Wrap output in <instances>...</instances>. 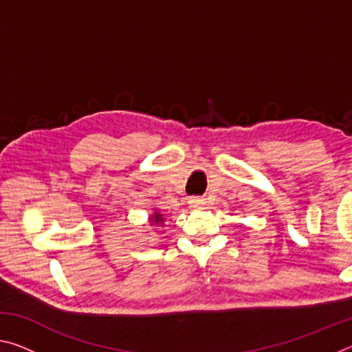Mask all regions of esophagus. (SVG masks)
Returning a JSON list of instances; mask_svg holds the SVG:
<instances>
[{
	"instance_id": "obj_1",
	"label": "esophagus",
	"mask_w": 352,
	"mask_h": 352,
	"mask_svg": "<svg viewBox=\"0 0 352 352\" xmlns=\"http://www.w3.org/2000/svg\"><path fill=\"white\" fill-rule=\"evenodd\" d=\"M189 204H190V206H192V208H200V206L205 205V199L194 197V199L189 200Z\"/></svg>"
}]
</instances>
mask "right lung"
I'll return each instance as SVG.
<instances>
[{"mask_svg":"<svg viewBox=\"0 0 352 352\" xmlns=\"http://www.w3.org/2000/svg\"><path fill=\"white\" fill-rule=\"evenodd\" d=\"M148 223H151V226L153 225H158V226H164V217L163 214L160 210H153V212L148 216Z\"/></svg>","mask_w":352,"mask_h":352,"instance_id":"obj_1","label":"right lung"}]
</instances>
